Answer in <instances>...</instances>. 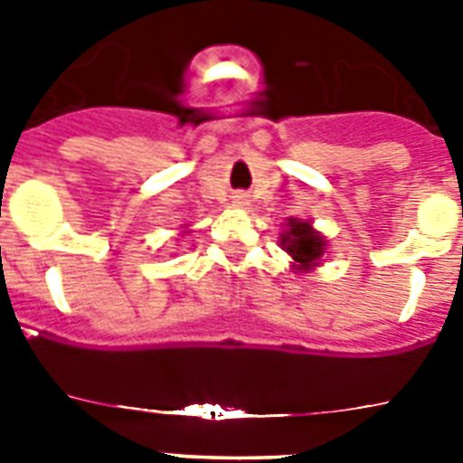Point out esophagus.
I'll list each match as a JSON object with an SVG mask.
<instances>
[{
  "label": "esophagus",
  "instance_id": "1",
  "mask_svg": "<svg viewBox=\"0 0 463 463\" xmlns=\"http://www.w3.org/2000/svg\"><path fill=\"white\" fill-rule=\"evenodd\" d=\"M247 196L245 194H235L232 196V206H235V209H247Z\"/></svg>",
  "mask_w": 463,
  "mask_h": 463
}]
</instances>
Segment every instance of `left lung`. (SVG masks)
<instances>
[{
	"label": "left lung",
	"instance_id": "left-lung-1",
	"mask_svg": "<svg viewBox=\"0 0 463 463\" xmlns=\"http://www.w3.org/2000/svg\"><path fill=\"white\" fill-rule=\"evenodd\" d=\"M281 247L293 257V269L305 274L322 261L326 240L312 228L309 221L288 218V225L281 232Z\"/></svg>",
	"mask_w": 463,
	"mask_h": 463
}]
</instances>
